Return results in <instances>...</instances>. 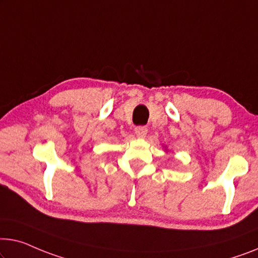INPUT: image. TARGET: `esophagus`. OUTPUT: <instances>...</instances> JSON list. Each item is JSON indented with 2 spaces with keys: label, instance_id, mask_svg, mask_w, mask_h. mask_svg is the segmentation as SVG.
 <instances>
[{
  "label": "esophagus",
  "instance_id": "obj_1",
  "mask_svg": "<svg viewBox=\"0 0 258 258\" xmlns=\"http://www.w3.org/2000/svg\"><path fill=\"white\" fill-rule=\"evenodd\" d=\"M134 131H136L138 138H145L146 134H147V127L146 126H137Z\"/></svg>",
  "mask_w": 258,
  "mask_h": 258
}]
</instances>
